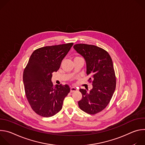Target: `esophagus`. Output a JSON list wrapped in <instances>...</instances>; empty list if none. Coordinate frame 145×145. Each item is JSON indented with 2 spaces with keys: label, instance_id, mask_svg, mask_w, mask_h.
Listing matches in <instances>:
<instances>
[{
  "label": "esophagus",
  "instance_id": "34e87169",
  "mask_svg": "<svg viewBox=\"0 0 145 145\" xmlns=\"http://www.w3.org/2000/svg\"><path fill=\"white\" fill-rule=\"evenodd\" d=\"M77 89L75 88V87H71V92H75L76 91Z\"/></svg>",
  "mask_w": 145,
  "mask_h": 145
}]
</instances>
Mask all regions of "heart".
I'll return each mask as SVG.
<instances>
[{
    "label": "heart",
    "instance_id": "b5f03b06",
    "mask_svg": "<svg viewBox=\"0 0 145 145\" xmlns=\"http://www.w3.org/2000/svg\"><path fill=\"white\" fill-rule=\"evenodd\" d=\"M78 57H76L75 58H78Z\"/></svg>",
    "mask_w": 145,
    "mask_h": 145
}]
</instances>
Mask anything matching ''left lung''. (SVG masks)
I'll use <instances>...</instances> for the list:
<instances>
[{
    "mask_svg": "<svg viewBox=\"0 0 145 145\" xmlns=\"http://www.w3.org/2000/svg\"><path fill=\"white\" fill-rule=\"evenodd\" d=\"M74 49L83 56L87 63L88 81L93 88L88 92L80 89L82 99L80 108L87 114L95 115L104 110L112 97L116 88V76L111 56L101 48L84 44H76Z\"/></svg>",
    "mask_w": 145,
    "mask_h": 145,
    "instance_id": "8db88e82",
    "label": "left lung"
}]
</instances>
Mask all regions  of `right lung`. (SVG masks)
Masks as SVG:
<instances>
[{"label": "right lung", "mask_w": 145, "mask_h": 145, "mask_svg": "<svg viewBox=\"0 0 145 145\" xmlns=\"http://www.w3.org/2000/svg\"><path fill=\"white\" fill-rule=\"evenodd\" d=\"M73 43L47 46L35 50L25 67L23 80L25 95L33 110L43 117H50L63 107L71 88L67 84L53 86L52 73L57 72L62 60Z\"/></svg>", "instance_id": "1"}]
</instances>
